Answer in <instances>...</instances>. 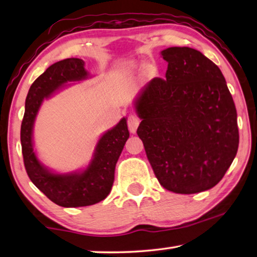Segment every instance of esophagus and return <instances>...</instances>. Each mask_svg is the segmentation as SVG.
Returning a JSON list of instances; mask_svg holds the SVG:
<instances>
[{
  "instance_id": "obj_1",
  "label": "esophagus",
  "mask_w": 257,
  "mask_h": 257,
  "mask_svg": "<svg viewBox=\"0 0 257 257\" xmlns=\"http://www.w3.org/2000/svg\"><path fill=\"white\" fill-rule=\"evenodd\" d=\"M139 122H141V121H139V119L137 118L136 115H129L128 116L127 123H128V128L130 130V133H133V134L136 133V130L138 128V125H139Z\"/></svg>"
}]
</instances>
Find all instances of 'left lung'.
Here are the masks:
<instances>
[{
	"label": "left lung",
	"mask_w": 257,
	"mask_h": 257,
	"mask_svg": "<svg viewBox=\"0 0 257 257\" xmlns=\"http://www.w3.org/2000/svg\"><path fill=\"white\" fill-rule=\"evenodd\" d=\"M165 79L154 78L136 101L137 129L161 186L195 194L222 179L237 154V111L222 72L190 47L162 51Z\"/></svg>",
	"instance_id": "left-lung-1"
}]
</instances>
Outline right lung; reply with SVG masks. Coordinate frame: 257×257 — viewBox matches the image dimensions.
I'll return each instance as SVG.
<instances>
[{"instance_id": "1", "label": "right lung", "mask_w": 257, "mask_h": 257, "mask_svg": "<svg viewBox=\"0 0 257 257\" xmlns=\"http://www.w3.org/2000/svg\"><path fill=\"white\" fill-rule=\"evenodd\" d=\"M84 66L81 59L70 58L47 68L30 86L21 122L20 141L29 179L47 198L63 207L88 206L106 198L114 181L115 164L129 138L127 121L123 118L101 137L93 161L81 173L55 175L47 171L37 160L32 135L38 108L43 99L50 97L66 82L85 79L87 71Z\"/></svg>"}]
</instances>
